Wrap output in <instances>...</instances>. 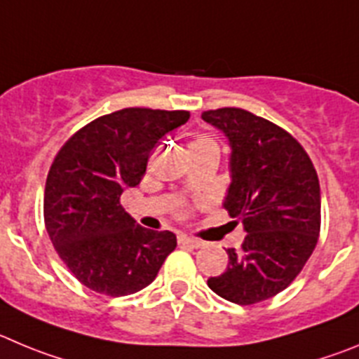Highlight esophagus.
Masks as SVG:
<instances>
[{"instance_id":"1","label":"esophagus","mask_w":359,"mask_h":359,"mask_svg":"<svg viewBox=\"0 0 359 359\" xmlns=\"http://www.w3.org/2000/svg\"><path fill=\"white\" fill-rule=\"evenodd\" d=\"M179 243L186 245V247H193V248L203 247V241L195 240V238H189V236H179Z\"/></svg>"}]
</instances>
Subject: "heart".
<instances>
[{"label":"heart","mask_w":359,"mask_h":359,"mask_svg":"<svg viewBox=\"0 0 359 359\" xmlns=\"http://www.w3.org/2000/svg\"><path fill=\"white\" fill-rule=\"evenodd\" d=\"M191 150H205V148H218V143H216L215 137L208 134H196L193 137V143H191Z\"/></svg>","instance_id":"b5f03b06"}]
</instances>
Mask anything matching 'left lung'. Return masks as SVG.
I'll return each instance as SVG.
<instances>
[{"instance_id":"8db88e82","label":"left lung","mask_w":359,"mask_h":359,"mask_svg":"<svg viewBox=\"0 0 359 359\" xmlns=\"http://www.w3.org/2000/svg\"><path fill=\"white\" fill-rule=\"evenodd\" d=\"M227 135L231 186L224 208L243 224L241 248L208 286L240 306L257 304L288 288L320 234V184L311 159L292 134L245 109L202 112Z\"/></svg>"}]
</instances>
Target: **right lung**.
Returning <instances> with one entry per match:
<instances>
[{
  "label": "right lung",
  "mask_w": 359,
  "mask_h": 359,
  "mask_svg": "<svg viewBox=\"0 0 359 359\" xmlns=\"http://www.w3.org/2000/svg\"><path fill=\"white\" fill-rule=\"evenodd\" d=\"M187 119V111L121 109L80 128L55 156L44 225L64 264L93 292H140L175 250L173 232L137 225L119 198L141 182L157 141Z\"/></svg>",
  "instance_id": "right-lung-1"
}]
</instances>
